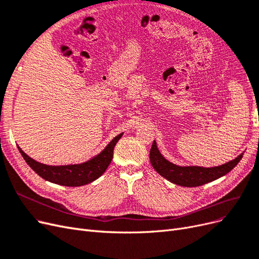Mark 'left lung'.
<instances>
[{
    "label": "left lung",
    "instance_id": "8db88e82",
    "mask_svg": "<svg viewBox=\"0 0 259 259\" xmlns=\"http://www.w3.org/2000/svg\"><path fill=\"white\" fill-rule=\"evenodd\" d=\"M242 157H243V153L239 155L236 159L222 165L203 168V166L198 165L182 166L166 160L158 149L156 141L153 142L151 153H149V160H151L153 168L161 177L174 183V184L184 187L200 186L224 177L225 174H227L235 168L242 159Z\"/></svg>",
    "mask_w": 259,
    "mask_h": 259
}]
</instances>
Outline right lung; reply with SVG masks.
Here are the masks:
<instances>
[{
	"label": "right lung",
	"mask_w": 259,
	"mask_h": 259,
	"mask_svg": "<svg viewBox=\"0 0 259 259\" xmlns=\"http://www.w3.org/2000/svg\"><path fill=\"white\" fill-rule=\"evenodd\" d=\"M122 135L123 133H120L117 137H115L101 153L91 158L90 160L78 164H44L32 159L19 146L18 149L23 159L30 165V168L37 173L40 178H43L48 182H52L54 184L77 187L96 181L105 172L113 159L114 147Z\"/></svg>",
	"instance_id": "obj_1"
}]
</instances>
